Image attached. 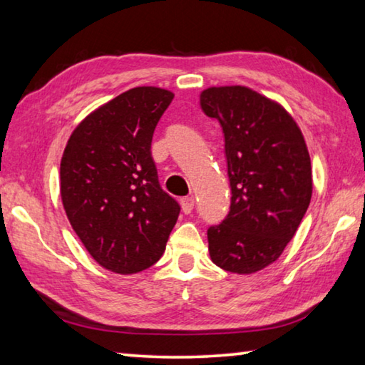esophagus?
I'll use <instances>...</instances> for the list:
<instances>
[{
    "instance_id": "esophagus-1",
    "label": "esophagus",
    "mask_w": 365,
    "mask_h": 365,
    "mask_svg": "<svg viewBox=\"0 0 365 365\" xmlns=\"http://www.w3.org/2000/svg\"><path fill=\"white\" fill-rule=\"evenodd\" d=\"M180 205H182L183 212L185 214H190L191 211H193V207H195V197L185 196V197H182V200H180Z\"/></svg>"
}]
</instances>
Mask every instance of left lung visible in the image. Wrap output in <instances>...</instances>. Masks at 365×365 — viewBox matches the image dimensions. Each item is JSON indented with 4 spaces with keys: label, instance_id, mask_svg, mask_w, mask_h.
I'll list each match as a JSON object with an SVG mask.
<instances>
[{
    "label": "left lung",
    "instance_id": "obj_1",
    "mask_svg": "<svg viewBox=\"0 0 365 365\" xmlns=\"http://www.w3.org/2000/svg\"><path fill=\"white\" fill-rule=\"evenodd\" d=\"M200 104L224 132L232 190L225 219L207 228L209 255L220 269L252 274L298 230L312 196L311 158L292 115L246 86H212Z\"/></svg>",
    "mask_w": 365,
    "mask_h": 365
}]
</instances>
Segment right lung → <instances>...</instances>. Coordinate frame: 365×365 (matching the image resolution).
<instances>
[{
	"label": "right lung",
	"mask_w": 365,
	"mask_h": 365,
	"mask_svg": "<svg viewBox=\"0 0 365 365\" xmlns=\"http://www.w3.org/2000/svg\"><path fill=\"white\" fill-rule=\"evenodd\" d=\"M174 93L137 86L78 123L61 159V197L86 251L104 269L137 274L159 261L180 206L160 188L154 128Z\"/></svg>",
	"instance_id": "right-lung-1"
}]
</instances>
